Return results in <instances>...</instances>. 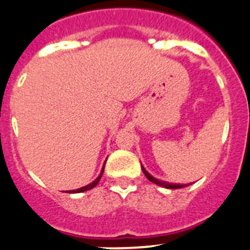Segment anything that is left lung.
Masks as SVG:
<instances>
[{"label":"left lung","mask_w":250,"mask_h":250,"mask_svg":"<svg viewBox=\"0 0 250 250\" xmlns=\"http://www.w3.org/2000/svg\"><path fill=\"white\" fill-rule=\"evenodd\" d=\"M142 169H143V172H144L145 176H146V178L149 179L150 182H152V183L157 184V186L164 187V188H168V189H178V188H184V187L188 186V184H172V183H168V182L160 181V179H156V178H155V177H152L151 174L147 173L146 169H145L143 166H142Z\"/></svg>","instance_id":"8db88e82"}]
</instances>
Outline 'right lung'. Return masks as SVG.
Listing matches in <instances>:
<instances>
[{"label":"right lung","mask_w":250,"mask_h":250,"mask_svg":"<svg viewBox=\"0 0 250 250\" xmlns=\"http://www.w3.org/2000/svg\"><path fill=\"white\" fill-rule=\"evenodd\" d=\"M104 167H105V165H104ZM104 167H103V169H101V173H100V176H99L98 178L95 179V181H94V182H91V183H90V184H88V186L83 187V188H79V189H77V190H69V193H82V192H85V190H89V189H91V188H94V187H95L96 184L99 183V181H100L101 176H103Z\"/></svg>","instance_id":"right-lung-1"}]
</instances>
